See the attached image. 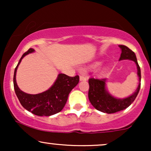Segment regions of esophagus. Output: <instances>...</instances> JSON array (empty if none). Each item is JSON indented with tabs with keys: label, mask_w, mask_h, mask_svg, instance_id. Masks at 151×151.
Here are the masks:
<instances>
[{
	"label": "esophagus",
	"mask_w": 151,
	"mask_h": 151,
	"mask_svg": "<svg viewBox=\"0 0 151 151\" xmlns=\"http://www.w3.org/2000/svg\"><path fill=\"white\" fill-rule=\"evenodd\" d=\"M79 79H80V81H86V77L83 75H81L80 77H79Z\"/></svg>",
	"instance_id": "34e87169"
}]
</instances>
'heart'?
<instances>
[{"mask_svg": "<svg viewBox=\"0 0 151 151\" xmlns=\"http://www.w3.org/2000/svg\"><path fill=\"white\" fill-rule=\"evenodd\" d=\"M98 65V63H97V64H96V65Z\"/></svg>", "mask_w": 151, "mask_h": 151, "instance_id": "obj_1", "label": "heart"}]
</instances>
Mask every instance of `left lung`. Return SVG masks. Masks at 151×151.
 Masks as SVG:
<instances>
[{
    "instance_id": "1",
    "label": "left lung",
    "mask_w": 151,
    "mask_h": 151,
    "mask_svg": "<svg viewBox=\"0 0 151 151\" xmlns=\"http://www.w3.org/2000/svg\"><path fill=\"white\" fill-rule=\"evenodd\" d=\"M119 47L121 49V54L119 60H130L136 62L137 70H138V75L139 77V81H141V69L137 62L135 53L125 45H119ZM106 79L104 78V79L90 78L89 79V89L88 96L91 104L96 110L106 114H114L128 108L136 98L141 87V83H139L134 93L129 97L121 99L114 97L108 93L106 89Z\"/></svg>"
}]
</instances>
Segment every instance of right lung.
<instances>
[{"label":"right lung","mask_w":151,"mask_h":151,"mask_svg":"<svg viewBox=\"0 0 151 151\" xmlns=\"http://www.w3.org/2000/svg\"><path fill=\"white\" fill-rule=\"evenodd\" d=\"M35 50L30 48L22 55L18 65L15 67L13 77L15 92L20 104L26 110L39 116H49L61 111L65 106L69 93L77 85L79 77H69L65 74H60L58 79L49 89L37 94H29L21 91L17 85L15 74L22 59L27 54Z\"/></svg>","instance_id":"add662e5"}]
</instances>
